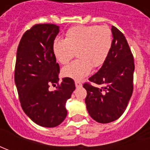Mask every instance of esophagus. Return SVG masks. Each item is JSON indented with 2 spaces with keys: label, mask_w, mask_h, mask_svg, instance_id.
<instances>
[{
  "label": "esophagus",
  "mask_w": 150,
  "mask_h": 150,
  "mask_svg": "<svg viewBox=\"0 0 150 150\" xmlns=\"http://www.w3.org/2000/svg\"><path fill=\"white\" fill-rule=\"evenodd\" d=\"M75 86H76V88H81L82 87V83H80V82H75Z\"/></svg>",
  "instance_id": "obj_1"
}]
</instances>
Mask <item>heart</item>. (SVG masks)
<instances>
[{"instance_id":"heart-1","label":"heart","mask_w":150,"mask_h":150,"mask_svg":"<svg viewBox=\"0 0 150 150\" xmlns=\"http://www.w3.org/2000/svg\"><path fill=\"white\" fill-rule=\"evenodd\" d=\"M112 47V34L106 26H75L69 28L64 40H56L52 52L57 61L66 65L78 55V60L62 70L63 77L79 81L108 60Z\"/></svg>"}]
</instances>
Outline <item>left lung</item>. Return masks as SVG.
<instances>
[{
  "mask_svg": "<svg viewBox=\"0 0 150 150\" xmlns=\"http://www.w3.org/2000/svg\"><path fill=\"white\" fill-rule=\"evenodd\" d=\"M112 47L106 62L98 72L88 78L97 88L83 84L87 90L85 103L89 115L95 121L107 124L124 113L134 90V62L124 34L112 26Z\"/></svg>",
  "mask_w": 150,
  "mask_h": 150,
  "instance_id": "1",
  "label": "left lung"
}]
</instances>
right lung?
Masks as SVG:
<instances>
[{"instance_id":"obj_1","label":"right lung","mask_w":150,"mask_h":150,"mask_svg":"<svg viewBox=\"0 0 150 150\" xmlns=\"http://www.w3.org/2000/svg\"><path fill=\"white\" fill-rule=\"evenodd\" d=\"M59 26L36 24L21 39L16 52L15 83L21 105L34 123L46 128L59 125L66 118V103L75 90L72 78H64L57 90L60 67L56 62L52 45Z\"/></svg>"}]
</instances>
